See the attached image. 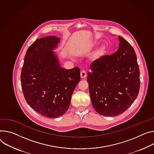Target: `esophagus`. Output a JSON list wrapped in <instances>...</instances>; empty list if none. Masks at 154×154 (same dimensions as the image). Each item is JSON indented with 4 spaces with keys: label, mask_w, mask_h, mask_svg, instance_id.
<instances>
[{
    "label": "esophagus",
    "mask_w": 154,
    "mask_h": 154,
    "mask_svg": "<svg viewBox=\"0 0 154 154\" xmlns=\"http://www.w3.org/2000/svg\"><path fill=\"white\" fill-rule=\"evenodd\" d=\"M80 77L82 79H85L87 77V73L85 71H82L80 72Z\"/></svg>",
    "instance_id": "34e87169"
}]
</instances>
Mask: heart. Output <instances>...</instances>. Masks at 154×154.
Listing matches in <instances>:
<instances>
[{"label": "heart", "instance_id": "b5f03b06", "mask_svg": "<svg viewBox=\"0 0 154 154\" xmlns=\"http://www.w3.org/2000/svg\"><path fill=\"white\" fill-rule=\"evenodd\" d=\"M97 45H98V42L96 40L94 41L93 43L90 44V45L88 46V47L87 49V51H90L93 50L97 46ZM107 50H108V48L106 45H105V44L101 45V46H100L98 48H97V50L93 53V59L96 61L101 60L107 54Z\"/></svg>", "mask_w": 154, "mask_h": 154}]
</instances>
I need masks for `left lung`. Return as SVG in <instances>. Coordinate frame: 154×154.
I'll return each instance as SVG.
<instances>
[{"label": "left lung", "instance_id": "left-lung-1", "mask_svg": "<svg viewBox=\"0 0 154 154\" xmlns=\"http://www.w3.org/2000/svg\"><path fill=\"white\" fill-rule=\"evenodd\" d=\"M117 51L91 65L87 82L93 107L104 116H116L127 110L137 97L139 69L133 48L119 36Z\"/></svg>", "mask_w": 154, "mask_h": 154}]
</instances>
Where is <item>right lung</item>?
<instances>
[{"label": "right lung", "instance_id": "add662e5", "mask_svg": "<svg viewBox=\"0 0 154 154\" xmlns=\"http://www.w3.org/2000/svg\"><path fill=\"white\" fill-rule=\"evenodd\" d=\"M60 38L52 35L37 39L27 49L21 73L23 93L35 111L49 118L64 115L80 80V69L61 67L57 54Z\"/></svg>", "mask_w": 154, "mask_h": 154}]
</instances>
